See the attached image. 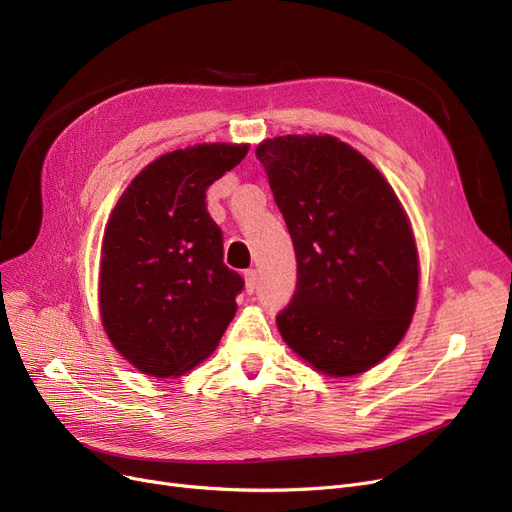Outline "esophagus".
Segmentation results:
<instances>
[{
  "label": "esophagus",
  "mask_w": 512,
  "mask_h": 512,
  "mask_svg": "<svg viewBox=\"0 0 512 512\" xmlns=\"http://www.w3.org/2000/svg\"><path fill=\"white\" fill-rule=\"evenodd\" d=\"M255 286H257V272L247 270L245 272V290L251 294V292H255Z\"/></svg>",
  "instance_id": "1"
}]
</instances>
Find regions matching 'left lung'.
I'll return each mask as SVG.
<instances>
[{
	"instance_id": "8db88e82",
	"label": "left lung",
	"mask_w": 512,
	"mask_h": 512,
	"mask_svg": "<svg viewBox=\"0 0 512 512\" xmlns=\"http://www.w3.org/2000/svg\"><path fill=\"white\" fill-rule=\"evenodd\" d=\"M297 253V292L276 317L284 342L317 371L351 378L386 359L417 305L419 255L388 180L330 134L257 147Z\"/></svg>"
}]
</instances>
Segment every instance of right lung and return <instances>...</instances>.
Returning a JSON list of instances; mask_svg holds the SVG:
<instances>
[{"mask_svg":"<svg viewBox=\"0 0 512 512\" xmlns=\"http://www.w3.org/2000/svg\"><path fill=\"white\" fill-rule=\"evenodd\" d=\"M247 151V143H203L161 155L107 220L101 324L116 351L153 378H176L207 359L236 313L245 280L224 265L205 191Z\"/></svg>","mask_w":512,"mask_h":512,"instance_id":"obj_1","label":"right lung"}]
</instances>
